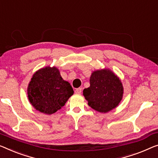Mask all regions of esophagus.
I'll use <instances>...</instances> for the list:
<instances>
[{
  "instance_id": "34e87169",
  "label": "esophagus",
  "mask_w": 158,
  "mask_h": 158,
  "mask_svg": "<svg viewBox=\"0 0 158 158\" xmlns=\"http://www.w3.org/2000/svg\"><path fill=\"white\" fill-rule=\"evenodd\" d=\"M81 91H82V89L81 88H78V89H77L76 90H75V93H76L77 94H80L81 93Z\"/></svg>"
}]
</instances>
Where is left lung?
<instances>
[{
	"instance_id": "1",
	"label": "left lung",
	"mask_w": 158,
	"mask_h": 158,
	"mask_svg": "<svg viewBox=\"0 0 158 158\" xmlns=\"http://www.w3.org/2000/svg\"><path fill=\"white\" fill-rule=\"evenodd\" d=\"M90 86L83 95L88 104L96 111L106 114L116 108L123 96V86L119 77L110 69H101L91 73Z\"/></svg>"
}]
</instances>
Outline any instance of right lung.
Instances as JSON below:
<instances>
[{"label": "right lung", "mask_w": 158, "mask_h": 158, "mask_svg": "<svg viewBox=\"0 0 158 158\" xmlns=\"http://www.w3.org/2000/svg\"><path fill=\"white\" fill-rule=\"evenodd\" d=\"M28 100L35 109L51 115L62 109L74 94L69 82L56 67L41 68L32 75L27 86Z\"/></svg>", "instance_id": "obj_1"}]
</instances>
